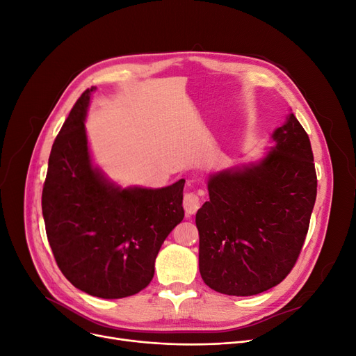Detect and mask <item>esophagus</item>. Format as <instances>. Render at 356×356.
Returning <instances> with one entry per match:
<instances>
[{
    "label": "esophagus",
    "instance_id": "obj_1",
    "mask_svg": "<svg viewBox=\"0 0 356 356\" xmlns=\"http://www.w3.org/2000/svg\"><path fill=\"white\" fill-rule=\"evenodd\" d=\"M183 208L188 216H192L200 208V199L196 193H186L183 197Z\"/></svg>",
    "mask_w": 356,
    "mask_h": 356
}]
</instances>
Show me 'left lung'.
<instances>
[{
  "label": "left lung",
  "mask_w": 356,
  "mask_h": 356,
  "mask_svg": "<svg viewBox=\"0 0 356 356\" xmlns=\"http://www.w3.org/2000/svg\"><path fill=\"white\" fill-rule=\"evenodd\" d=\"M257 161L209 173L196 213L199 271L212 290L254 296L280 284L302 251L317 193L309 136L290 114Z\"/></svg>",
  "instance_id": "1"
}]
</instances>
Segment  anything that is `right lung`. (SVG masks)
<instances>
[{
  "label": "right lung",
  "instance_id": "obj_1",
  "mask_svg": "<svg viewBox=\"0 0 356 356\" xmlns=\"http://www.w3.org/2000/svg\"><path fill=\"white\" fill-rule=\"evenodd\" d=\"M86 89L56 137L42 195L46 234L60 271L82 291L122 298L145 289L156 257L183 220L184 179L152 189L111 180L93 163Z\"/></svg>",
  "mask_w": 356,
  "mask_h": 356
}]
</instances>
